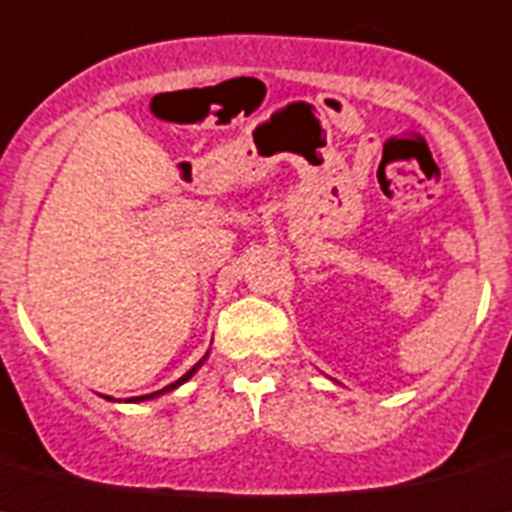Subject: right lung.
I'll list each match as a JSON object with an SVG mask.
<instances>
[{
	"label": "right lung",
	"mask_w": 512,
	"mask_h": 512,
	"mask_svg": "<svg viewBox=\"0 0 512 512\" xmlns=\"http://www.w3.org/2000/svg\"><path fill=\"white\" fill-rule=\"evenodd\" d=\"M207 357H209V352H207V355L202 357V360L196 362V365H194V368L189 370V373H186V375H181V378H178L176 383H170V386L160 388V391L144 393V396H134V399H126V401H131V404H139V401H150V399H157V396H163V393H168V391H176L178 386H183V383H186V381H191V378H194V373H196V370H199V368H202L204 362H207ZM106 399H111V396H106ZM111 401H113V399H111Z\"/></svg>",
	"instance_id": "obj_1"
}]
</instances>
